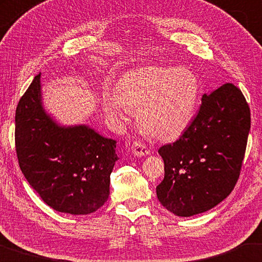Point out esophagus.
<instances>
[{"label": "esophagus", "mask_w": 262, "mask_h": 262, "mask_svg": "<svg viewBox=\"0 0 262 262\" xmlns=\"http://www.w3.org/2000/svg\"><path fill=\"white\" fill-rule=\"evenodd\" d=\"M131 152L136 157H144L149 154V149L146 145L141 143V141H134L131 146Z\"/></svg>", "instance_id": "obj_1"}]
</instances>
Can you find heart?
<instances>
[{
    "mask_svg": "<svg viewBox=\"0 0 262 262\" xmlns=\"http://www.w3.org/2000/svg\"><path fill=\"white\" fill-rule=\"evenodd\" d=\"M116 94L104 98V110L115 119H125L130 109L149 136L173 140L190 125L200 96V81L187 68L146 66L124 74Z\"/></svg>",
    "mask_w": 262,
    "mask_h": 262,
    "instance_id": "1",
    "label": "heart"
}]
</instances>
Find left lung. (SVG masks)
Segmentation results:
<instances>
[{"instance_id":"8db88e82","label":"left lung","mask_w":262,"mask_h":262,"mask_svg":"<svg viewBox=\"0 0 262 262\" xmlns=\"http://www.w3.org/2000/svg\"><path fill=\"white\" fill-rule=\"evenodd\" d=\"M250 128V106L238 87L225 83L204 94L182 136L158 151L165 162V178L157 187L159 202L181 217L221 203L239 179Z\"/></svg>"}]
</instances>
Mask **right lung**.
<instances>
[{"mask_svg": "<svg viewBox=\"0 0 262 262\" xmlns=\"http://www.w3.org/2000/svg\"><path fill=\"white\" fill-rule=\"evenodd\" d=\"M15 147L25 179L52 209L88 215L108 200L116 140L85 125H58L41 105L40 73L17 104Z\"/></svg>", "mask_w": 262, "mask_h": 262, "instance_id": "obj_1", "label": "right lung"}]
</instances>
